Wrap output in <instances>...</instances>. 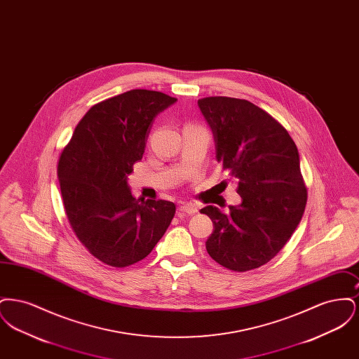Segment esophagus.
I'll return each instance as SVG.
<instances>
[{
  "label": "esophagus",
  "instance_id": "34e87169",
  "mask_svg": "<svg viewBox=\"0 0 359 359\" xmlns=\"http://www.w3.org/2000/svg\"><path fill=\"white\" fill-rule=\"evenodd\" d=\"M179 210L186 214H195V212H198V205L195 203H182Z\"/></svg>",
  "mask_w": 359,
  "mask_h": 359
}]
</instances>
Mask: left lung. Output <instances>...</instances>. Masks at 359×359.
<instances>
[{
	"label": "left lung",
	"mask_w": 359,
	"mask_h": 359,
	"mask_svg": "<svg viewBox=\"0 0 359 359\" xmlns=\"http://www.w3.org/2000/svg\"><path fill=\"white\" fill-rule=\"evenodd\" d=\"M198 104L212 130L217 160L238 179L242 198L227 215L214 205L201 210L214 223L207 253L234 272L256 269L284 248L304 214L307 188L297 147L287 129L255 103L207 97Z\"/></svg>",
	"instance_id": "8db88e82"
}]
</instances>
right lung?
<instances>
[{
    "instance_id": "1",
    "label": "right lung",
    "mask_w": 359,
    "mask_h": 359,
    "mask_svg": "<svg viewBox=\"0 0 359 359\" xmlns=\"http://www.w3.org/2000/svg\"><path fill=\"white\" fill-rule=\"evenodd\" d=\"M177 101L130 90L94 104L57 163L63 205L75 236L103 264L125 268L148 256L173 219L168 201L144 202L128 186L154 117Z\"/></svg>"
}]
</instances>
